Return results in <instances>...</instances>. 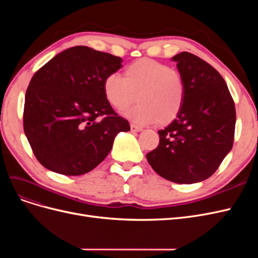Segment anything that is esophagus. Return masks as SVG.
Here are the masks:
<instances>
[{
  "label": "esophagus",
  "mask_w": 258,
  "mask_h": 258,
  "mask_svg": "<svg viewBox=\"0 0 258 258\" xmlns=\"http://www.w3.org/2000/svg\"><path fill=\"white\" fill-rule=\"evenodd\" d=\"M130 129H131V131H132V132H139V131H142V128H141V127H139V126H137V124H135V123H131V124H130Z\"/></svg>",
  "instance_id": "34e87169"
}]
</instances>
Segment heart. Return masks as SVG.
I'll list each match as a JSON object with an SVG mask.
<instances>
[{
    "mask_svg": "<svg viewBox=\"0 0 258 258\" xmlns=\"http://www.w3.org/2000/svg\"><path fill=\"white\" fill-rule=\"evenodd\" d=\"M124 77L110 73L103 81L106 100L121 110L136 100L139 102L123 112L134 122L167 124L175 119L184 105L186 89L181 73L153 59L143 58L124 69Z\"/></svg>",
    "mask_w": 258,
    "mask_h": 258,
    "instance_id": "obj_1",
    "label": "heart"
}]
</instances>
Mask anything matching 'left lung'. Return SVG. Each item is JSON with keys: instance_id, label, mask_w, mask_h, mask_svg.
I'll list each match as a JSON object with an SVG mask.
<instances>
[{"instance_id": "1", "label": "left lung", "mask_w": 258, "mask_h": 258, "mask_svg": "<svg viewBox=\"0 0 258 258\" xmlns=\"http://www.w3.org/2000/svg\"><path fill=\"white\" fill-rule=\"evenodd\" d=\"M185 82L184 105L159 130V144L146 154L152 168L178 184L205 181L220 167L233 144L236 108L222 75L208 62L183 51L172 58Z\"/></svg>"}]
</instances>
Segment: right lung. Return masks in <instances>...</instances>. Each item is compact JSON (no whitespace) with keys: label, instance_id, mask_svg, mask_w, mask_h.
<instances>
[{"label":"right lung","instance_id":"1","mask_svg":"<svg viewBox=\"0 0 258 258\" xmlns=\"http://www.w3.org/2000/svg\"><path fill=\"white\" fill-rule=\"evenodd\" d=\"M122 59L75 46L58 53L33 75L26 92L23 130L42 166L63 175L95 169L111 152L128 120L118 116L103 81Z\"/></svg>","mask_w":258,"mask_h":258}]
</instances>
